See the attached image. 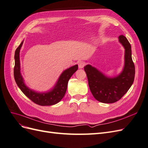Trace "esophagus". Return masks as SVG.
<instances>
[{
    "label": "esophagus",
    "mask_w": 148,
    "mask_h": 148,
    "mask_svg": "<svg viewBox=\"0 0 148 148\" xmlns=\"http://www.w3.org/2000/svg\"><path fill=\"white\" fill-rule=\"evenodd\" d=\"M85 65V62L83 61H79L78 62V66H79V69H83V67Z\"/></svg>",
    "instance_id": "1"
}]
</instances>
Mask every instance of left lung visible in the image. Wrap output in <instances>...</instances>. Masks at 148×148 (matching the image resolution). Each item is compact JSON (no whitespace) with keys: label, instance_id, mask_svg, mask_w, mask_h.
<instances>
[{"label":"left lung","instance_id":"left-lung-1","mask_svg":"<svg viewBox=\"0 0 148 148\" xmlns=\"http://www.w3.org/2000/svg\"><path fill=\"white\" fill-rule=\"evenodd\" d=\"M119 41L125 49V64L122 71L117 77H107L91 65L84 67L92 95L101 102L109 104L117 102L128 91L134 82L135 68L131 45L123 35L120 36Z\"/></svg>","mask_w":148,"mask_h":148}]
</instances>
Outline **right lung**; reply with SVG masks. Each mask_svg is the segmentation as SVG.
<instances>
[{"label": "right lung", "mask_w": 148, "mask_h": 148, "mask_svg": "<svg viewBox=\"0 0 148 148\" xmlns=\"http://www.w3.org/2000/svg\"><path fill=\"white\" fill-rule=\"evenodd\" d=\"M23 41L17 47L15 52L14 78L16 84L24 95L30 100L39 106H52L59 102L65 95L68 82L71 76L78 70V65H75L64 70L58 79L55 86L49 91L36 92L29 88L24 83L20 72V51Z\"/></svg>", "instance_id": "right-lung-1"}]
</instances>
